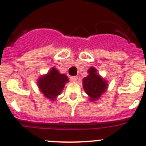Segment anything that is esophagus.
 <instances>
[{
    "instance_id": "34e87169",
    "label": "esophagus",
    "mask_w": 146,
    "mask_h": 146,
    "mask_svg": "<svg viewBox=\"0 0 146 146\" xmlns=\"http://www.w3.org/2000/svg\"><path fill=\"white\" fill-rule=\"evenodd\" d=\"M77 79H78V77L77 76H71L70 77V80L72 81V82H76Z\"/></svg>"
}]
</instances>
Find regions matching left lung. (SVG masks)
<instances>
[{"instance_id":"left-lung-1","label":"left lung","mask_w":146,"mask_h":146,"mask_svg":"<svg viewBox=\"0 0 146 146\" xmlns=\"http://www.w3.org/2000/svg\"><path fill=\"white\" fill-rule=\"evenodd\" d=\"M88 72L89 75L83 79V88L90 101H96L107 90V81L97 74L94 67H90Z\"/></svg>"}]
</instances>
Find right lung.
Wrapping results in <instances>:
<instances>
[{
    "label": "right lung",
    "mask_w": 146,
    "mask_h": 146,
    "mask_svg": "<svg viewBox=\"0 0 146 146\" xmlns=\"http://www.w3.org/2000/svg\"><path fill=\"white\" fill-rule=\"evenodd\" d=\"M68 78L64 74L59 73L55 67L51 68L47 74L38 79V86L40 91L49 100H55L68 82Z\"/></svg>",
    "instance_id": "right-lung-1"
}]
</instances>
